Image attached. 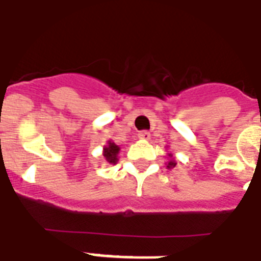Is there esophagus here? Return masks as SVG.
Here are the masks:
<instances>
[{
	"instance_id": "34e87169",
	"label": "esophagus",
	"mask_w": 261,
	"mask_h": 261,
	"mask_svg": "<svg viewBox=\"0 0 261 261\" xmlns=\"http://www.w3.org/2000/svg\"><path fill=\"white\" fill-rule=\"evenodd\" d=\"M139 139H143V141H147V139H150V133L149 131H141L138 134Z\"/></svg>"
}]
</instances>
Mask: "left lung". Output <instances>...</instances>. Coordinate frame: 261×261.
Masks as SVG:
<instances>
[{
  "label": "left lung",
  "mask_w": 261,
  "mask_h": 261,
  "mask_svg": "<svg viewBox=\"0 0 261 261\" xmlns=\"http://www.w3.org/2000/svg\"><path fill=\"white\" fill-rule=\"evenodd\" d=\"M168 157H169V161H168L167 164V168L168 169H172V168L176 167V160H174V155L172 154V153H168Z\"/></svg>",
  "instance_id": "obj_1"
}]
</instances>
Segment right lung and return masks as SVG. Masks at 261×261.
<instances>
[{"label": "right lung", "instance_id": "1", "mask_svg": "<svg viewBox=\"0 0 261 261\" xmlns=\"http://www.w3.org/2000/svg\"><path fill=\"white\" fill-rule=\"evenodd\" d=\"M119 151H120V147L116 143L112 142V141H108L106 146L102 147V155H104V159H106L107 163L112 164V165L118 163Z\"/></svg>", "mask_w": 261, "mask_h": 261}]
</instances>
